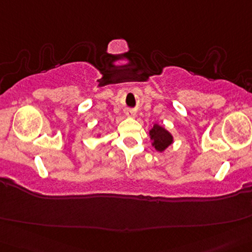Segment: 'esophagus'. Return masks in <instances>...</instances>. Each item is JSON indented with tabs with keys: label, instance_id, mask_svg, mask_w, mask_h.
<instances>
[{
	"label": "esophagus",
	"instance_id": "esophagus-1",
	"mask_svg": "<svg viewBox=\"0 0 252 252\" xmlns=\"http://www.w3.org/2000/svg\"><path fill=\"white\" fill-rule=\"evenodd\" d=\"M126 114L127 115V117H134L135 112H134L133 110H127V111L126 112Z\"/></svg>",
	"mask_w": 252,
	"mask_h": 252
}]
</instances>
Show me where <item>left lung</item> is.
I'll return each mask as SVG.
<instances>
[{"label": "left lung", "instance_id": "obj_1", "mask_svg": "<svg viewBox=\"0 0 252 252\" xmlns=\"http://www.w3.org/2000/svg\"><path fill=\"white\" fill-rule=\"evenodd\" d=\"M150 137L153 140V146H155L156 150L162 151L168 147L171 142H173V137L171 134L163 129L162 126L155 125L154 129L150 131Z\"/></svg>", "mask_w": 252, "mask_h": 252}]
</instances>
